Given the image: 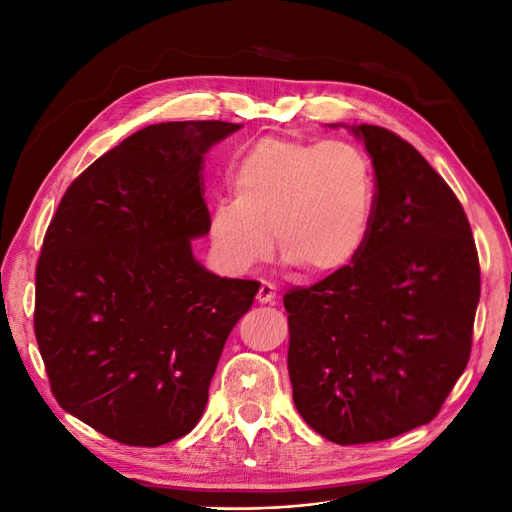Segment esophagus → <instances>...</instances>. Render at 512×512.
<instances>
[{
    "instance_id": "34e87169",
    "label": "esophagus",
    "mask_w": 512,
    "mask_h": 512,
    "mask_svg": "<svg viewBox=\"0 0 512 512\" xmlns=\"http://www.w3.org/2000/svg\"><path fill=\"white\" fill-rule=\"evenodd\" d=\"M257 301L261 305H272L276 301V286L272 282H261L257 290Z\"/></svg>"
}]
</instances>
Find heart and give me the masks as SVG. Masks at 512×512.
Masks as SVG:
<instances>
[{
  "instance_id": "b5f03b06",
  "label": "heart",
  "mask_w": 512,
  "mask_h": 512,
  "mask_svg": "<svg viewBox=\"0 0 512 512\" xmlns=\"http://www.w3.org/2000/svg\"><path fill=\"white\" fill-rule=\"evenodd\" d=\"M234 199L213 205L207 236L230 274H245L272 251L311 274L351 265L371 232L375 182L367 153L351 141L263 137L228 176Z\"/></svg>"
}]
</instances>
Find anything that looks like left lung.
Returning <instances> with one entry per match:
<instances>
[{
    "label": "left lung",
    "mask_w": 512,
    "mask_h": 512,
    "mask_svg": "<svg viewBox=\"0 0 512 512\" xmlns=\"http://www.w3.org/2000/svg\"><path fill=\"white\" fill-rule=\"evenodd\" d=\"M375 170L359 257L284 294L292 400L330 442L390 440L432 421L471 355L479 257L444 178L392 130L359 124Z\"/></svg>",
    "instance_id": "obj_1"
}]
</instances>
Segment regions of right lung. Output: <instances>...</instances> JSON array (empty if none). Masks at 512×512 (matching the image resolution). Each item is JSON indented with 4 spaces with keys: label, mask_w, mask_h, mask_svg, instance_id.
<instances>
[{
    "label": "right lung",
    "mask_w": 512,
    "mask_h": 512,
    "mask_svg": "<svg viewBox=\"0 0 512 512\" xmlns=\"http://www.w3.org/2000/svg\"><path fill=\"white\" fill-rule=\"evenodd\" d=\"M240 124L161 122L72 180L35 272V338L60 407L128 446L186 436L257 280L209 274L203 153Z\"/></svg>",
    "instance_id": "right-lung-1"
}]
</instances>
